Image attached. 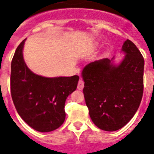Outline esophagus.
<instances>
[{
	"label": "esophagus",
	"instance_id": "obj_1",
	"mask_svg": "<svg viewBox=\"0 0 154 154\" xmlns=\"http://www.w3.org/2000/svg\"><path fill=\"white\" fill-rule=\"evenodd\" d=\"M83 87H84V82H83V80H82V79H80L79 81L78 82V86H77V88H78V90H79V91H82V89H83Z\"/></svg>",
	"mask_w": 154,
	"mask_h": 154
}]
</instances>
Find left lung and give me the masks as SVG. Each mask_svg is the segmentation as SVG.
Returning <instances> with one entry per match:
<instances>
[{
    "instance_id": "left-lung-1",
    "label": "left lung",
    "mask_w": 154,
    "mask_h": 154,
    "mask_svg": "<svg viewBox=\"0 0 154 154\" xmlns=\"http://www.w3.org/2000/svg\"><path fill=\"white\" fill-rule=\"evenodd\" d=\"M125 57L119 64L114 57L88 63L82 72L89 114L101 130L115 131L131 120L143 94L144 59L130 40L122 46Z\"/></svg>"
}]
</instances>
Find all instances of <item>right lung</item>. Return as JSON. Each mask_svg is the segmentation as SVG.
Returning <instances> with one entry per match:
<instances>
[{"mask_svg":"<svg viewBox=\"0 0 154 154\" xmlns=\"http://www.w3.org/2000/svg\"><path fill=\"white\" fill-rule=\"evenodd\" d=\"M26 39L17 47L11 64V94L17 112L34 130L49 132L65 120L64 105L79 77L47 78L33 73L23 60Z\"/></svg>","mask_w":154,"mask_h":154,"instance_id":"obj_1","label":"right lung"}]
</instances>
